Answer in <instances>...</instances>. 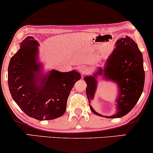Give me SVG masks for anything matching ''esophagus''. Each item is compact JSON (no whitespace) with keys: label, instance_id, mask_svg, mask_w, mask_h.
I'll return each mask as SVG.
<instances>
[{"label":"esophagus","instance_id":"34e87169","mask_svg":"<svg viewBox=\"0 0 153 153\" xmlns=\"http://www.w3.org/2000/svg\"><path fill=\"white\" fill-rule=\"evenodd\" d=\"M88 70L87 67L86 66H81L80 67V69H79V71H80V73H84V72H86Z\"/></svg>","mask_w":153,"mask_h":153}]
</instances>
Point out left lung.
<instances>
[{"mask_svg":"<svg viewBox=\"0 0 153 153\" xmlns=\"http://www.w3.org/2000/svg\"><path fill=\"white\" fill-rule=\"evenodd\" d=\"M114 47V50L106 59L103 68L99 67L92 75L84 77L89 103L94 99L99 75L103 80L117 84L118 95L115 100L117 112L114 114L103 116L89 105L95 114L110 119L124 117L134 108L141 96L145 83L143 57L137 43L126 36L117 40Z\"/></svg>","mask_w":153,"mask_h":153,"instance_id":"left-lung-1","label":"left lung"}]
</instances>
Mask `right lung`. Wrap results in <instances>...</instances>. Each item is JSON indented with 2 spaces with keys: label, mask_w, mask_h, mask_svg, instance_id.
I'll list each match as a JSON object with an SVG mask.
<instances>
[{
  "label": "right lung",
  "mask_w": 153,
  "mask_h": 153,
  "mask_svg": "<svg viewBox=\"0 0 153 153\" xmlns=\"http://www.w3.org/2000/svg\"><path fill=\"white\" fill-rule=\"evenodd\" d=\"M39 46L33 36L20 43L8 65V88L26 115L40 121L52 120L64 114L70 93L81 75L75 70L67 73L52 70L43 75L38 61Z\"/></svg>",
  "instance_id": "1"
}]
</instances>
